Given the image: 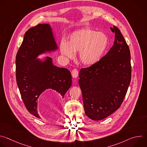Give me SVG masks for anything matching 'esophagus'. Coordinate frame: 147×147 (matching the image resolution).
<instances>
[{
  "label": "esophagus",
  "instance_id": "34e87169",
  "mask_svg": "<svg viewBox=\"0 0 147 147\" xmlns=\"http://www.w3.org/2000/svg\"><path fill=\"white\" fill-rule=\"evenodd\" d=\"M71 74H72V76H73L74 78H77V77H78V71L77 70V69H74L72 70Z\"/></svg>",
  "mask_w": 147,
  "mask_h": 147
}]
</instances>
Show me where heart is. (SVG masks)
<instances>
[{
    "mask_svg": "<svg viewBox=\"0 0 147 147\" xmlns=\"http://www.w3.org/2000/svg\"><path fill=\"white\" fill-rule=\"evenodd\" d=\"M109 45L108 36L102 32L84 28L74 32L68 42L61 41L60 50L64 56L74 58V52H80L81 62L85 65H92L102 57Z\"/></svg>",
    "mask_w": 147,
    "mask_h": 147,
    "instance_id": "b5f03b06",
    "label": "heart"
}]
</instances>
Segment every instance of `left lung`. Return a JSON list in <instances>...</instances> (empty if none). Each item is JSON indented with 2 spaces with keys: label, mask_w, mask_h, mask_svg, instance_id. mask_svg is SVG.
Returning <instances> with one entry per match:
<instances>
[{
  "label": "left lung",
  "mask_w": 147,
  "mask_h": 147,
  "mask_svg": "<svg viewBox=\"0 0 147 147\" xmlns=\"http://www.w3.org/2000/svg\"><path fill=\"white\" fill-rule=\"evenodd\" d=\"M111 30L115 36L113 47L78 74L85 113L94 120L106 118L120 108L131 81L129 47L117 27Z\"/></svg>",
  "instance_id": "1"
}]
</instances>
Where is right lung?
<instances>
[{
  "instance_id": "1",
  "label": "right lung",
  "mask_w": 147,
  "mask_h": 147,
  "mask_svg": "<svg viewBox=\"0 0 147 147\" xmlns=\"http://www.w3.org/2000/svg\"><path fill=\"white\" fill-rule=\"evenodd\" d=\"M56 48L49 26L39 24L25 33L16 55V76L21 96L27 111L39 119L37 106L40 94L52 89L63 98L71 86L70 71L53 66L50 57L44 63L33 60L39 54Z\"/></svg>"
}]
</instances>
